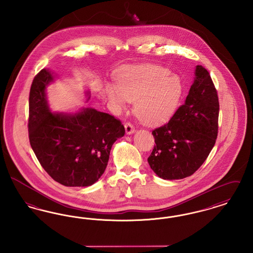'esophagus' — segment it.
Masks as SVG:
<instances>
[{
	"label": "esophagus",
	"instance_id": "esophagus-1",
	"mask_svg": "<svg viewBox=\"0 0 253 253\" xmlns=\"http://www.w3.org/2000/svg\"><path fill=\"white\" fill-rule=\"evenodd\" d=\"M124 127H125V131H126V133L127 134H132L134 132V127L132 126V124H131L130 122H126L125 123V125H124Z\"/></svg>",
	"mask_w": 253,
	"mask_h": 253
}]
</instances>
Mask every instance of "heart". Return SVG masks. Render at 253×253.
I'll use <instances>...</instances> for the list:
<instances>
[{
    "mask_svg": "<svg viewBox=\"0 0 253 253\" xmlns=\"http://www.w3.org/2000/svg\"><path fill=\"white\" fill-rule=\"evenodd\" d=\"M182 92L180 80L157 65L127 68L119 75L118 86L106 88L115 107L124 109L128 101H133L134 114L148 124L167 121L178 107Z\"/></svg>",
    "mask_w": 253,
    "mask_h": 253,
    "instance_id": "obj_1",
    "label": "heart"
}]
</instances>
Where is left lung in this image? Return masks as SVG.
<instances>
[{"instance_id":"obj_1","label":"left lung","mask_w":253,"mask_h":253,"mask_svg":"<svg viewBox=\"0 0 253 253\" xmlns=\"http://www.w3.org/2000/svg\"><path fill=\"white\" fill-rule=\"evenodd\" d=\"M185 103L152 133L156 145L148 163L162 179H183L209 157L218 132L219 101L211 75L197 65Z\"/></svg>"}]
</instances>
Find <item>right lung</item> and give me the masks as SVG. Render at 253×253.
I'll return each instance as SVG.
<instances>
[{
    "mask_svg": "<svg viewBox=\"0 0 253 253\" xmlns=\"http://www.w3.org/2000/svg\"><path fill=\"white\" fill-rule=\"evenodd\" d=\"M55 80L42 69L33 80L29 94V141L49 175L66 187L96 183L108 164L110 151L125 133L115 117L87 107L76 113H52L46 87ZM90 98V92L85 93Z\"/></svg>",
    "mask_w": 253,
    "mask_h": 253,
    "instance_id": "obj_1",
    "label": "right lung"
}]
</instances>
